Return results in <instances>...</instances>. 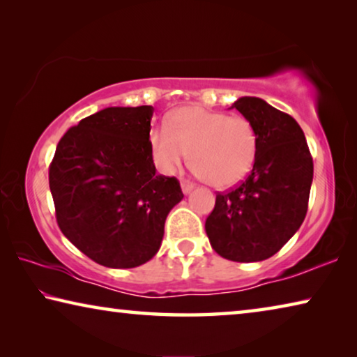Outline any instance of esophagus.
Returning <instances> with one entry per match:
<instances>
[{
    "mask_svg": "<svg viewBox=\"0 0 357 357\" xmlns=\"http://www.w3.org/2000/svg\"><path fill=\"white\" fill-rule=\"evenodd\" d=\"M181 189H183L184 193H189L193 189V184L190 181H183V183H181Z\"/></svg>",
    "mask_w": 357,
    "mask_h": 357,
    "instance_id": "esophagus-1",
    "label": "esophagus"
}]
</instances>
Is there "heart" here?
<instances>
[{"label": "heart", "mask_w": 357, "mask_h": 357, "mask_svg": "<svg viewBox=\"0 0 357 357\" xmlns=\"http://www.w3.org/2000/svg\"><path fill=\"white\" fill-rule=\"evenodd\" d=\"M154 162L165 173L183 167L190 153L195 173L217 189L244 181L255 165L258 132L250 119L189 105L178 108L167 126L149 132Z\"/></svg>", "instance_id": "b5f03b06"}]
</instances>
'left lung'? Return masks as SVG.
I'll use <instances>...</instances> for the list:
<instances>
[{
  "label": "left lung",
  "mask_w": 357,
  "mask_h": 357,
  "mask_svg": "<svg viewBox=\"0 0 357 357\" xmlns=\"http://www.w3.org/2000/svg\"><path fill=\"white\" fill-rule=\"evenodd\" d=\"M231 108L257 128V160L243 183L217 193L204 228L220 257L263 261L279 252L305 219L313 160L304 132L289 114L258 98H241Z\"/></svg>",
  "instance_id": "obj_1"
}]
</instances>
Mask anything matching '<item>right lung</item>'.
<instances>
[{
  "label": "right lung",
  "mask_w": 357,
  "mask_h": 357,
  "mask_svg": "<svg viewBox=\"0 0 357 357\" xmlns=\"http://www.w3.org/2000/svg\"><path fill=\"white\" fill-rule=\"evenodd\" d=\"M153 112L151 105L108 107L83 118L59 140L48 168L59 229L107 268L149 261L168 213L184 198L176 178L155 174Z\"/></svg>",
  "instance_id": "right-lung-1"
}]
</instances>
